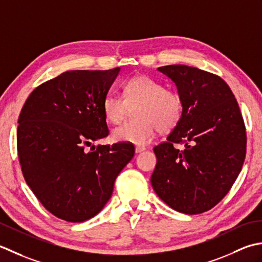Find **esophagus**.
I'll return each mask as SVG.
<instances>
[{
  "instance_id": "1",
  "label": "esophagus",
  "mask_w": 262,
  "mask_h": 262,
  "mask_svg": "<svg viewBox=\"0 0 262 262\" xmlns=\"http://www.w3.org/2000/svg\"><path fill=\"white\" fill-rule=\"evenodd\" d=\"M145 150H146L145 147H136V152H137V154H140V152L145 151Z\"/></svg>"
}]
</instances>
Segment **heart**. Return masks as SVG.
Returning <instances> with one entry per match:
<instances>
[{
  "instance_id": "b5f03b06",
  "label": "heart",
  "mask_w": 262,
  "mask_h": 262,
  "mask_svg": "<svg viewBox=\"0 0 262 262\" xmlns=\"http://www.w3.org/2000/svg\"><path fill=\"white\" fill-rule=\"evenodd\" d=\"M123 97L113 94L103 99V113L113 124L123 122L133 109L135 119L116 127L113 139L145 146L152 140L155 133L173 131L182 120L183 101L175 90L164 88L158 80L148 76H136L123 84Z\"/></svg>"
}]
</instances>
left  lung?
I'll use <instances>...</instances> for the list:
<instances>
[{
	"mask_svg": "<svg viewBox=\"0 0 262 262\" xmlns=\"http://www.w3.org/2000/svg\"><path fill=\"white\" fill-rule=\"evenodd\" d=\"M157 70L175 83L183 115L167 141L154 148L151 185L174 210L196 215L211 209L241 172L247 135L238 104L222 78L198 68L172 64ZM184 143L183 151L173 146Z\"/></svg>",
	"mask_w": 262,
	"mask_h": 262,
	"instance_id": "1",
	"label": "left lung"
}]
</instances>
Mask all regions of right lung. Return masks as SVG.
<instances>
[{"label":"right lung","instance_id":"1","mask_svg":"<svg viewBox=\"0 0 262 262\" xmlns=\"http://www.w3.org/2000/svg\"><path fill=\"white\" fill-rule=\"evenodd\" d=\"M119 72H63L37 87L21 110L17 143L24 178L40 204L63 221L97 215L135 155L127 142L87 150L108 136L101 105Z\"/></svg>","mask_w":262,"mask_h":262}]
</instances>
